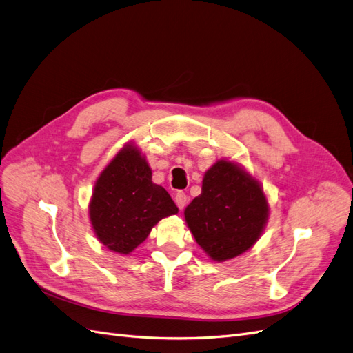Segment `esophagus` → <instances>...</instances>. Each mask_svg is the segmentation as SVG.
Here are the masks:
<instances>
[{"mask_svg": "<svg viewBox=\"0 0 353 353\" xmlns=\"http://www.w3.org/2000/svg\"><path fill=\"white\" fill-rule=\"evenodd\" d=\"M187 201H188V197H187L184 191H178V193L175 194V203H176V206L179 208V210H183L185 208Z\"/></svg>", "mask_w": 353, "mask_h": 353, "instance_id": "obj_1", "label": "esophagus"}]
</instances>
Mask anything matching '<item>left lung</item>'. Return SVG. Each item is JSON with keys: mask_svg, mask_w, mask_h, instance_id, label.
<instances>
[{"mask_svg": "<svg viewBox=\"0 0 353 353\" xmlns=\"http://www.w3.org/2000/svg\"><path fill=\"white\" fill-rule=\"evenodd\" d=\"M268 215L261 184L230 160H218L208 170L201 194L184 210L197 244L216 262L249 250L259 240Z\"/></svg>", "mask_w": 353, "mask_h": 353, "instance_id": "8db88e82", "label": "left lung"}]
</instances>
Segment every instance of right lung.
Returning <instances> with one entry per match:
<instances>
[{
    "label": "right lung",
    "instance_id": "right-lung-1",
    "mask_svg": "<svg viewBox=\"0 0 353 353\" xmlns=\"http://www.w3.org/2000/svg\"><path fill=\"white\" fill-rule=\"evenodd\" d=\"M175 213L174 200L153 183L152 169L134 144H126L104 168L90 201L95 236L121 254H130L160 219Z\"/></svg>",
    "mask_w": 353,
    "mask_h": 353
}]
</instances>
